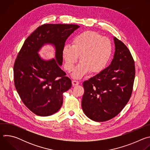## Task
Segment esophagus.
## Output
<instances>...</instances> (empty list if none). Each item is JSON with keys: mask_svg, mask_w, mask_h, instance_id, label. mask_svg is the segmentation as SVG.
<instances>
[{"mask_svg": "<svg viewBox=\"0 0 150 150\" xmlns=\"http://www.w3.org/2000/svg\"><path fill=\"white\" fill-rule=\"evenodd\" d=\"M72 83L73 86H75V85H78L79 83V81H78L76 80H73L72 81Z\"/></svg>", "mask_w": 150, "mask_h": 150, "instance_id": "esophagus-1", "label": "esophagus"}]
</instances>
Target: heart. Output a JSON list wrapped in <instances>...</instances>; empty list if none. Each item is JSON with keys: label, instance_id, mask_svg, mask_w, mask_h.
I'll list each match as a JSON object with an SVG mask.
<instances>
[{"label": "heart", "instance_id": "heart-1", "mask_svg": "<svg viewBox=\"0 0 150 150\" xmlns=\"http://www.w3.org/2000/svg\"><path fill=\"white\" fill-rule=\"evenodd\" d=\"M112 52L113 46L108 38L95 31H84L74 37L72 45L63 47L64 67L68 72L72 71L79 55L81 62L72 74L74 78H81L90 71L99 73L108 65Z\"/></svg>", "mask_w": 150, "mask_h": 150}]
</instances>
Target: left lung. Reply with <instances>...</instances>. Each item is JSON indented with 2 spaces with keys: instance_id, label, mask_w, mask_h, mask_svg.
<instances>
[{
  "instance_id": "obj_1",
  "label": "left lung",
  "mask_w": 150,
  "mask_h": 150,
  "mask_svg": "<svg viewBox=\"0 0 150 150\" xmlns=\"http://www.w3.org/2000/svg\"><path fill=\"white\" fill-rule=\"evenodd\" d=\"M115 52L110 65L83 82L82 109L96 122L109 120L117 116L130 99L135 69L134 60L123 42L113 37Z\"/></svg>"
}]
</instances>
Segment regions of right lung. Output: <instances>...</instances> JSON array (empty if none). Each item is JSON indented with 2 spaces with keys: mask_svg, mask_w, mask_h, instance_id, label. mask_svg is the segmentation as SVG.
<instances>
[{
  "mask_svg": "<svg viewBox=\"0 0 150 150\" xmlns=\"http://www.w3.org/2000/svg\"><path fill=\"white\" fill-rule=\"evenodd\" d=\"M79 27L74 24H44L25 41L13 67L14 83L21 100L34 114L52 115L63 104V93L71 80L60 69L62 49L68 37ZM55 49V59L45 60L38 54L45 45Z\"/></svg>",
  "mask_w": 150,
  "mask_h": 150,
  "instance_id": "add662e5",
  "label": "right lung"
}]
</instances>
